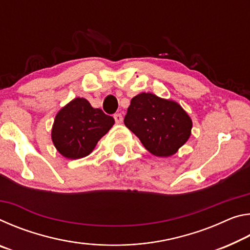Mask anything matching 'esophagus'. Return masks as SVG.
Segmentation results:
<instances>
[{
	"instance_id": "34e87169",
	"label": "esophagus",
	"mask_w": 250,
	"mask_h": 250,
	"mask_svg": "<svg viewBox=\"0 0 250 250\" xmlns=\"http://www.w3.org/2000/svg\"><path fill=\"white\" fill-rule=\"evenodd\" d=\"M113 118H115L117 124H122V121H124V117H122L121 113H116Z\"/></svg>"
}]
</instances>
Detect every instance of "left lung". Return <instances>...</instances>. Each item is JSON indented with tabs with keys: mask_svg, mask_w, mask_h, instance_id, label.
<instances>
[{
	"mask_svg": "<svg viewBox=\"0 0 250 250\" xmlns=\"http://www.w3.org/2000/svg\"><path fill=\"white\" fill-rule=\"evenodd\" d=\"M125 125L151 154L168 158L191 137L193 122L176 101L141 92L131 100Z\"/></svg>",
	"mask_w": 250,
	"mask_h": 250,
	"instance_id": "1",
	"label": "left lung"
}]
</instances>
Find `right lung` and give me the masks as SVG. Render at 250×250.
Listing matches in <instances>:
<instances>
[{"instance_id":"add662e5","label":"right lung","mask_w":250,"mask_h":250,"mask_svg":"<svg viewBox=\"0 0 250 250\" xmlns=\"http://www.w3.org/2000/svg\"><path fill=\"white\" fill-rule=\"evenodd\" d=\"M115 125L112 117L89 101L77 98L64 105L55 117L52 141L64 158L76 160L89 155L100 140Z\"/></svg>"}]
</instances>
